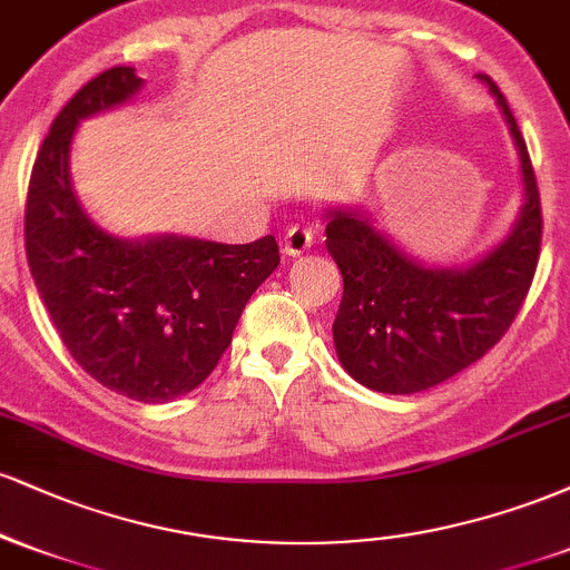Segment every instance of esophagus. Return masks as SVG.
I'll use <instances>...</instances> for the list:
<instances>
[{
  "label": "esophagus",
  "mask_w": 570,
  "mask_h": 570,
  "mask_svg": "<svg viewBox=\"0 0 570 570\" xmlns=\"http://www.w3.org/2000/svg\"><path fill=\"white\" fill-rule=\"evenodd\" d=\"M311 246H313V227H305V225L289 227L284 235V240H281V252H284L286 257H299V254H305Z\"/></svg>",
  "instance_id": "34e87169"
}]
</instances>
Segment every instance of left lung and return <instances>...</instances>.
<instances>
[{"instance_id": "1", "label": "left lung", "mask_w": 570, "mask_h": 570, "mask_svg": "<svg viewBox=\"0 0 570 570\" xmlns=\"http://www.w3.org/2000/svg\"><path fill=\"white\" fill-rule=\"evenodd\" d=\"M512 136L522 206L512 230L466 265H426L389 238L367 212L326 208V252L343 273L332 337L343 370L381 394L434 389L482 358L503 337L539 263L541 203L525 139L507 98L476 75Z\"/></svg>"}]
</instances>
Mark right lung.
I'll use <instances>...</instances> for the list:
<instances>
[{
    "label": "right lung",
    "mask_w": 570,
    "mask_h": 570,
    "mask_svg": "<svg viewBox=\"0 0 570 570\" xmlns=\"http://www.w3.org/2000/svg\"><path fill=\"white\" fill-rule=\"evenodd\" d=\"M141 85L134 67L107 69L58 112L31 168L26 259L75 362L117 394L163 404L212 375L281 257L273 235L235 246L174 233L130 240L90 219L71 185V141Z\"/></svg>",
    "instance_id": "obj_1"
}]
</instances>
